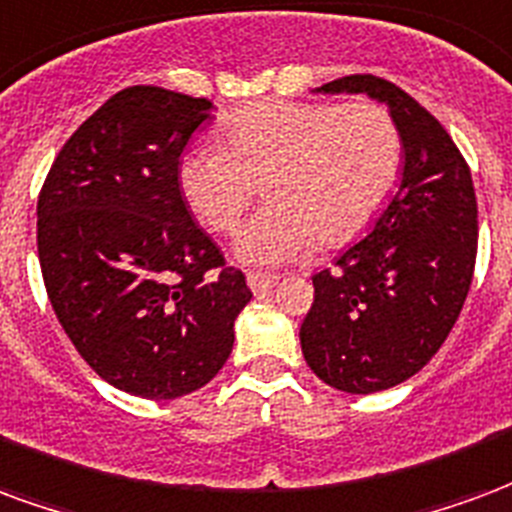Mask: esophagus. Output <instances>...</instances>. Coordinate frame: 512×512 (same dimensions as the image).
<instances>
[{
    "label": "esophagus",
    "mask_w": 512,
    "mask_h": 512,
    "mask_svg": "<svg viewBox=\"0 0 512 512\" xmlns=\"http://www.w3.org/2000/svg\"><path fill=\"white\" fill-rule=\"evenodd\" d=\"M275 283H278V275H270V272H248V286H251L253 294L270 292Z\"/></svg>",
    "instance_id": "1"
}]
</instances>
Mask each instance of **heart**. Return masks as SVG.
Instances as JSON below:
<instances>
[{
    "mask_svg": "<svg viewBox=\"0 0 512 512\" xmlns=\"http://www.w3.org/2000/svg\"><path fill=\"white\" fill-rule=\"evenodd\" d=\"M218 136L223 150L196 147L179 160L182 199L207 229L229 234L264 182L270 207L234 237L237 259L264 267L360 234L404 160L401 130L374 100L256 103L223 119Z\"/></svg>",
    "mask_w": 512,
    "mask_h": 512,
    "instance_id": "b5f03b06",
    "label": "heart"
}]
</instances>
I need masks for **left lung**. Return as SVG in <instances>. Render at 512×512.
I'll return each instance as SVG.
<instances>
[{
	"mask_svg": "<svg viewBox=\"0 0 512 512\" xmlns=\"http://www.w3.org/2000/svg\"><path fill=\"white\" fill-rule=\"evenodd\" d=\"M324 95H368L393 114L404 171L374 231L313 275L305 363L335 390L368 395L406 382L445 343L472 286L477 201L461 152L412 95L379 76H343Z\"/></svg>",
	"mask_w": 512,
	"mask_h": 512,
	"instance_id": "8db88e82",
	"label": "left lung"
}]
</instances>
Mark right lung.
Masks as SVG:
<instances>
[{"instance_id":"add662e5","label":"right lung","mask_w":512,"mask_h":512,"mask_svg":"<svg viewBox=\"0 0 512 512\" xmlns=\"http://www.w3.org/2000/svg\"><path fill=\"white\" fill-rule=\"evenodd\" d=\"M210 122L207 98L122 89L67 138L37 199L62 330L100 379L152 401L218 374L253 297L179 190V155Z\"/></svg>"}]
</instances>
